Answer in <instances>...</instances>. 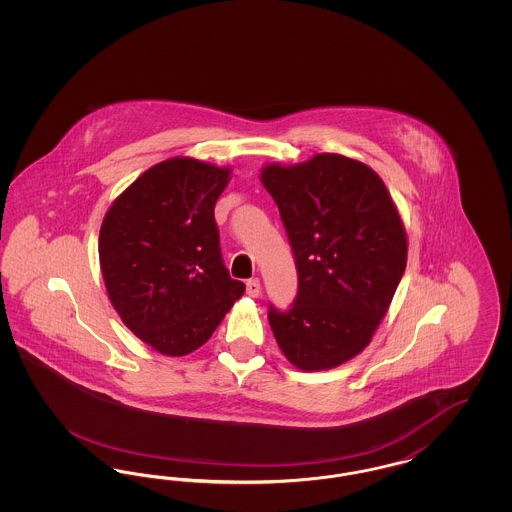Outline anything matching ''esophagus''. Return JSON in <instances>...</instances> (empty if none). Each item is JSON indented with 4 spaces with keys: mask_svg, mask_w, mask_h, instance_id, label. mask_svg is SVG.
<instances>
[{
    "mask_svg": "<svg viewBox=\"0 0 512 512\" xmlns=\"http://www.w3.org/2000/svg\"><path fill=\"white\" fill-rule=\"evenodd\" d=\"M245 293H247L249 297H259V293H261V282H259V278H251V280L245 282Z\"/></svg>",
    "mask_w": 512,
    "mask_h": 512,
    "instance_id": "obj_1",
    "label": "esophagus"
}]
</instances>
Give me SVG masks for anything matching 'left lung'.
Masks as SVG:
<instances>
[{
	"label": "left lung",
	"instance_id": "obj_1",
	"mask_svg": "<svg viewBox=\"0 0 512 512\" xmlns=\"http://www.w3.org/2000/svg\"><path fill=\"white\" fill-rule=\"evenodd\" d=\"M278 205L297 268L286 311L268 305L282 353L301 370H326L361 353L390 307L407 265V236L380 176L320 153L261 172Z\"/></svg>",
	"mask_w": 512,
	"mask_h": 512
}]
</instances>
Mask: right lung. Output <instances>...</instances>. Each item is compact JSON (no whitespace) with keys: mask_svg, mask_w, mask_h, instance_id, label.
<instances>
[{"mask_svg":"<svg viewBox=\"0 0 512 512\" xmlns=\"http://www.w3.org/2000/svg\"><path fill=\"white\" fill-rule=\"evenodd\" d=\"M228 169L174 157L144 172L107 211L99 263L122 322L155 351L188 355L245 292L220 253L215 203Z\"/></svg>","mask_w":512,"mask_h":512,"instance_id":"1","label":"right lung"}]
</instances>
